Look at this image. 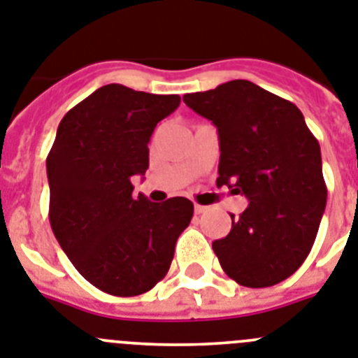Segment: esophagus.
Returning <instances> with one entry per match:
<instances>
[{
  "label": "esophagus",
  "instance_id": "esophagus-1",
  "mask_svg": "<svg viewBox=\"0 0 358 358\" xmlns=\"http://www.w3.org/2000/svg\"><path fill=\"white\" fill-rule=\"evenodd\" d=\"M207 210H209V207H205V205H194V213L196 214H203V213H207Z\"/></svg>",
  "mask_w": 358,
  "mask_h": 358
}]
</instances>
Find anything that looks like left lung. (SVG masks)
<instances>
[{"label": "left lung", "instance_id": "obj_1", "mask_svg": "<svg viewBox=\"0 0 358 358\" xmlns=\"http://www.w3.org/2000/svg\"><path fill=\"white\" fill-rule=\"evenodd\" d=\"M183 102L217 127L216 185L248 207L213 243L225 273L248 288L290 278L312 250L326 207L321 148L290 101L236 79Z\"/></svg>", "mask_w": 358, "mask_h": 358}]
</instances>
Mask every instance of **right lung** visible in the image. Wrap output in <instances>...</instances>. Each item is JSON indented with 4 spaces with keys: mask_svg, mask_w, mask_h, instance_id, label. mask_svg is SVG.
<instances>
[{
    "mask_svg": "<svg viewBox=\"0 0 358 358\" xmlns=\"http://www.w3.org/2000/svg\"><path fill=\"white\" fill-rule=\"evenodd\" d=\"M180 106L178 95L106 85L71 108L46 158L50 225L93 287L119 297L149 292L167 273L194 205L133 196L131 178L149 167L155 127Z\"/></svg>",
    "mask_w": 358,
    "mask_h": 358,
    "instance_id": "add662e5",
    "label": "right lung"
}]
</instances>
